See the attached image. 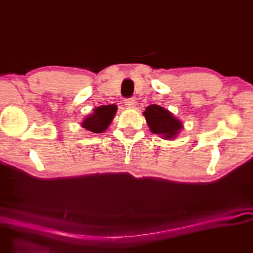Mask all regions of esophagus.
<instances>
[{"instance_id":"34e87169","label":"esophagus","mask_w":253,"mask_h":253,"mask_svg":"<svg viewBox=\"0 0 253 253\" xmlns=\"http://www.w3.org/2000/svg\"><path fill=\"white\" fill-rule=\"evenodd\" d=\"M135 99L133 98H128V99H126L125 100V105L127 106V107H132L133 105H135Z\"/></svg>"}]
</instances>
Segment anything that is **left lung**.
Masks as SVG:
<instances>
[{
  "mask_svg": "<svg viewBox=\"0 0 253 253\" xmlns=\"http://www.w3.org/2000/svg\"><path fill=\"white\" fill-rule=\"evenodd\" d=\"M143 115L151 131L160 133L165 139L175 138L182 127V124L169 111L157 104L148 106Z\"/></svg>",
  "mask_w": 253,
  "mask_h": 253,
  "instance_id": "obj_1",
  "label": "left lung"
}]
</instances>
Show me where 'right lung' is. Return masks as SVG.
Segmentation results:
<instances>
[{"instance_id": "obj_1", "label": "right lung", "mask_w": 253, "mask_h": 253, "mask_svg": "<svg viewBox=\"0 0 253 253\" xmlns=\"http://www.w3.org/2000/svg\"><path fill=\"white\" fill-rule=\"evenodd\" d=\"M116 111L117 106L114 104L101 105L93 111L92 115H89L85 118L82 126L95 133L103 132L114 118Z\"/></svg>"}]
</instances>
